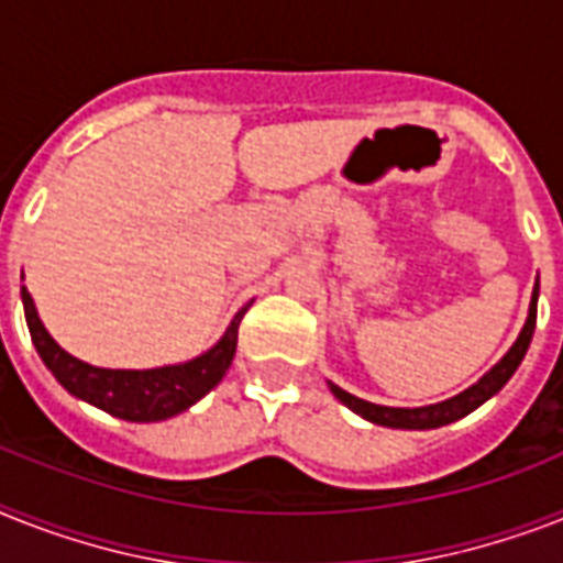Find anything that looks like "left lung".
Returning a JSON list of instances; mask_svg holds the SVG:
<instances>
[{
  "instance_id": "1",
  "label": "left lung",
  "mask_w": 563,
  "mask_h": 563,
  "mask_svg": "<svg viewBox=\"0 0 563 563\" xmlns=\"http://www.w3.org/2000/svg\"><path fill=\"white\" fill-rule=\"evenodd\" d=\"M534 321H538V286L532 291V303H529V318L523 323V332L518 335V341L511 344L509 353L497 361L495 367L488 369L486 376L479 378L477 385H472L468 390H463L454 399L440 401V405H428V408H385V405H373V401H364L353 393L341 390L338 385H329V390L335 393V399H341L350 410H355L358 416L369 419V422L385 424V428H408V431H424V428H440V424L456 422L463 416L472 413L474 408H479L483 401L492 399L500 387L511 378V373L518 369V364L523 361L529 350V341H532Z\"/></svg>"
}]
</instances>
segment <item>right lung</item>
Here are the masks:
<instances>
[{
	"mask_svg": "<svg viewBox=\"0 0 563 563\" xmlns=\"http://www.w3.org/2000/svg\"><path fill=\"white\" fill-rule=\"evenodd\" d=\"M22 306H25V321H29L31 341L43 364L54 373L59 385L71 396L89 401L95 408L126 419V422H162L170 416L187 410L199 401L208 390L222 382L236 353V329H240L242 312L231 321L228 332L219 338V344L199 358L187 364L155 369H103L91 367L86 361L68 355L63 346L45 332L43 321L34 309L29 289L22 286Z\"/></svg>",
	"mask_w": 563,
	"mask_h": 563,
	"instance_id": "right-lung-1",
	"label": "right lung"
}]
</instances>
